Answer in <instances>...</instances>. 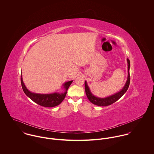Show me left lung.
<instances>
[{"instance_id":"1","label":"left lung","mask_w":154,"mask_h":154,"mask_svg":"<svg viewBox=\"0 0 154 154\" xmlns=\"http://www.w3.org/2000/svg\"><path fill=\"white\" fill-rule=\"evenodd\" d=\"M127 66H128V76L127 81L123 87V88L118 92L109 96L108 97L104 98H100L95 96L91 91L89 86L87 84V81H85V90L86 95L88 99V100L93 104L99 106H106L112 104V103L116 102L118 99H119L127 91L130 81V60L127 58Z\"/></svg>"}]
</instances>
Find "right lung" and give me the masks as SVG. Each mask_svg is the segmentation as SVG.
I'll list each match as a JSON object with an SVG mask.
<instances>
[{
  "mask_svg": "<svg viewBox=\"0 0 154 154\" xmlns=\"http://www.w3.org/2000/svg\"><path fill=\"white\" fill-rule=\"evenodd\" d=\"M73 81H69L65 82L63 84L61 88L64 90L62 92H57L55 91L54 93H49V94H40V93H33L29 91L27 87H26L23 80L22 75H21V82L22 88L23 91L24 92L25 94L29 97L34 102L44 107H52L56 106H58L63 100L64 99L66 95L67 94V90L71 84L72 83Z\"/></svg>",
  "mask_w": 154,
  "mask_h": 154,
  "instance_id": "1",
  "label": "right lung"
}]
</instances>
